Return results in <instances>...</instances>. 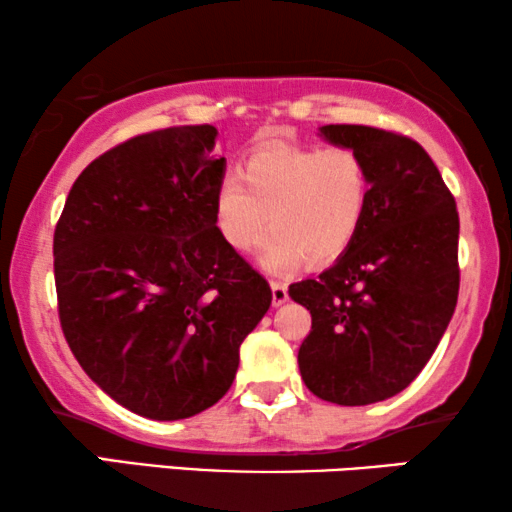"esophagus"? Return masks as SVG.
<instances>
[{
	"label": "esophagus",
	"instance_id": "esophagus-1",
	"mask_svg": "<svg viewBox=\"0 0 512 512\" xmlns=\"http://www.w3.org/2000/svg\"><path fill=\"white\" fill-rule=\"evenodd\" d=\"M270 289H272V305H275V307L284 305L286 300H289V291H286V286H284V284L272 282V284H270Z\"/></svg>",
	"mask_w": 512,
	"mask_h": 512
}]
</instances>
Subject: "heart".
<instances>
[{
	"instance_id": "1",
	"label": "heart",
	"mask_w": 512,
	"mask_h": 512,
	"mask_svg": "<svg viewBox=\"0 0 512 512\" xmlns=\"http://www.w3.org/2000/svg\"><path fill=\"white\" fill-rule=\"evenodd\" d=\"M370 170L349 146H282L258 151L244 174L226 172L214 193V221L223 242L258 249L268 272H286L303 261L324 265L356 240L370 205Z\"/></svg>"
}]
</instances>
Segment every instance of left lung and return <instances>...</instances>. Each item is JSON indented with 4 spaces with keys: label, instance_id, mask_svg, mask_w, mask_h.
Here are the masks:
<instances>
[{
    "label": "left lung",
    "instance_id": "left-lung-1",
    "mask_svg": "<svg viewBox=\"0 0 512 512\" xmlns=\"http://www.w3.org/2000/svg\"><path fill=\"white\" fill-rule=\"evenodd\" d=\"M319 135L359 151L373 186L345 254L317 279L289 286L312 314L298 368L328 403H380L422 373L457 307V202L408 137L368 125H321Z\"/></svg>",
    "mask_w": 512,
    "mask_h": 512
}]
</instances>
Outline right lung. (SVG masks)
Here are the masks:
<instances>
[{
    "instance_id": "right-lung-1",
    "label": "right lung",
    "mask_w": 512,
    "mask_h": 512,
    "mask_svg": "<svg viewBox=\"0 0 512 512\" xmlns=\"http://www.w3.org/2000/svg\"><path fill=\"white\" fill-rule=\"evenodd\" d=\"M216 135L184 125L118 144L79 174L53 235L69 349L104 394L158 422L226 396L272 303L216 230Z\"/></svg>"
}]
</instances>
